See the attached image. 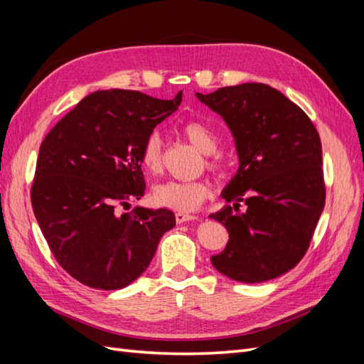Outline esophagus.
Masks as SVG:
<instances>
[{"label":"esophagus","mask_w":364,"mask_h":364,"mask_svg":"<svg viewBox=\"0 0 364 364\" xmlns=\"http://www.w3.org/2000/svg\"><path fill=\"white\" fill-rule=\"evenodd\" d=\"M196 218H197L196 215L185 214V213H178V214H176V222H178L179 225L185 223V222H191V220H196Z\"/></svg>","instance_id":"34e87169"}]
</instances>
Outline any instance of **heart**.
<instances>
[{
    "label": "heart",
    "mask_w": 364,
    "mask_h": 364,
    "mask_svg": "<svg viewBox=\"0 0 364 364\" xmlns=\"http://www.w3.org/2000/svg\"><path fill=\"white\" fill-rule=\"evenodd\" d=\"M181 134L188 139L194 147L208 155V168L217 170L222 164L215 155L218 147V138L215 132L202 121L190 119L181 126ZM139 161L142 168L150 174H156L162 168V139L158 132H151L144 139L141 147ZM211 193L209 183L205 181L181 182L168 181L156 185L153 188V200L156 205L173 209L179 213H193L199 208Z\"/></svg>",
    "instance_id": "heart-1"
}]
</instances>
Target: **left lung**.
I'll return each instance as SVG.
<instances>
[{
    "label": "left lung",
    "mask_w": 364,
    "mask_h": 364,
    "mask_svg": "<svg viewBox=\"0 0 364 364\" xmlns=\"http://www.w3.org/2000/svg\"><path fill=\"white\" fill-rule=\"evenodd\" d=\"M196 95L223 117L240 158L222 194L234 208L209 215L229 232L226 249L211 257L213 266L240 282L277 278L304 258L323 211L318 132L299 106L269 85L241 83Z\"/></svg>",
    "instance_id": "left-lung-1"
}]
</instances>
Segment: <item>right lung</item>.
<instances>
[{
	"instance_id": "add662e5",
	"label": "right lung",
	"mask_w": 364,
	"mask_h": 364,
	"mask_svg": "<svg viewBox=\"0 0 364 364\" xmlns=\"http://www.w3.org/2000/svg\"><path fill=\"white\" fill-rule=\"evenodd\" d=\"M182 102L139 91H97L75 105L42 141L31 206L62 269L91 289L134 282L174 228L170 209L135 206L146 191L141 147Z\"/></svg>"
}]
</instances>
